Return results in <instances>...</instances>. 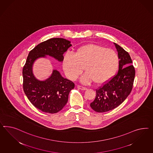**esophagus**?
Segmentation results:
<instances>
[{"mask_svg":"<svg viewBox=\"0 0 153 153\" xmlns=\"http://www.w3.org/2000/svg\"><path fill=\"white\" fill-rule=\"evenodd\" d=\"M77 88L79 89V90H87V88L86 87H83V86H77Z\"/></svg>","mask_w":153,"mask_h":153,"instance_id":"obj_1","label":"esophagus"}]
</instances>
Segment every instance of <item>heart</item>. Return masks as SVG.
Segmentation results:
<instances>
[{
  "instance_id": "b5f03b06",
  "label": "heart",
  "mask_w": 153,
  "mask_h": 153,
  "mask_svg": "<svg viewBox=\"0 0 153 153\" xmlns=\"http://www.w3.org/2000/svg\"><path fill=\"white\" fill-rule=\"evenodd\" d=\"M119 59L114 50L102 45L88 44L79 47L74 54L66 52L63 57V68L68 78L74 80L86 72L81 82L96 84L106 82L115 74Z\"/></svg>"
}]
</instances>
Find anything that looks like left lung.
Here are the masks:
<instances>
[{"label":"left lung","mask_w":153,"mask_h":153,"mask_svg":"<svg viewBox=\"0 0 153 153\" xmlns=\"http://www.w3.org/2000/svg\"><path fill=\"white\" fill-rule=\"evenodd\" d=\"M118 52L119 71L117 74L102 87L96 90L91 108L98 112L108 111L123 103L132 90L135 71L128 52L114 43Z\"/></svg>","instance_id":"left-lung-1"}]
</instances>
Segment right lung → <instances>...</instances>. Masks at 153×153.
Here are the masks:
<instances>
[{"mask_svg":"<svg viewBox=\"0 0 153 153\" xmlns=\"http://www.w3.org/2000/svg\"><path fill=\"white\" fill-rule=\"evenodd\" d=\"M71 46V42L66 39L51 38L38 45L28 54L22 72L23 90L30 102L42 111L54 114L61 111L67 102L74 84L63 77L56 69L48 79L39 80L33 74V64L46 56L62 62L63 54Z\"/></svg>","mask_w":153,"mask_h":153,"instance_id":"1","label":"right lung"}]
</instances>
